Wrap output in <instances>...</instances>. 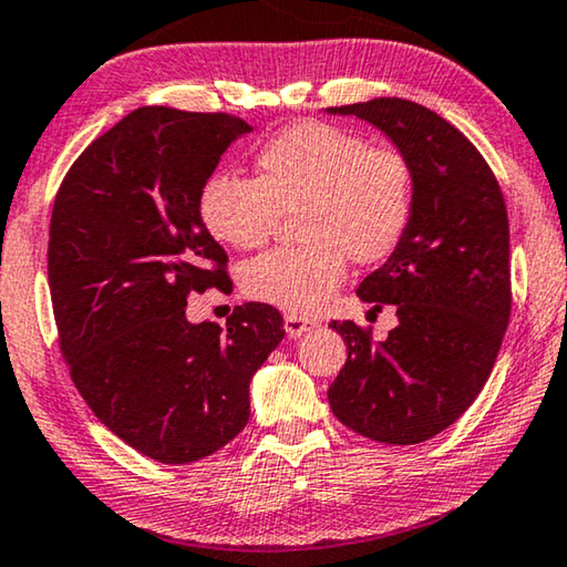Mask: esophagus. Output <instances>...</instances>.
Returning a JSON list of instances; mask_svg holds the SVG:
<instances>
[{"instance_id":"1","label":"esophagus","mask_w":567,"mask_h":567,"mask_svg":"<svg viewBox=\"0 0 567 567\" xmlns=\"http://www.w3.org/2000/svg\"><path fill=\"white\" fill-rule=\"evenodd\" d=\"M284 327H286V333H289V339H299V337H303L306 331L317 329L319 321L296 317V313H286V317H284Z\"/></svg>"}]
</instances>
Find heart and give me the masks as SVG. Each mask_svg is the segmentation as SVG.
Segmentation results:
<instances>
[{"label":"heart","instance_id":"1","mask_svg":"<svg viewBox=\"0 0 567 567\" xmlns=\"http://www.w3.org/2000/svg\"><path fill=\"white\" fill-rule=\"evenodd\" d=\"M296 209L306 244L256 256L240 281L250 299L311 317L344 284L349 256L374 266L404 244L416 210L412 157L354 130L296 123L258 147L256 178L213 173L198 193L203 226L234 248L264 246Z\"/></svg>","mask_w":567,"mask_h":567}]
</instances>
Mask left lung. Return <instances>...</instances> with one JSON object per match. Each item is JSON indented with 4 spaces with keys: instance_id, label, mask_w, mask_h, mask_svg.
Instances as JSON below:
<instances>
[{
    "instance_id": "1",
    "label": "left lung",
    "mask_w": 567,
    "mask_h": 567,
    "mask_svg": "<svg viewBox=\"0 0 567 567\" xmlns=\"http://www.w3.org/2000/svg\"><path fill=\"white\" fill-rule=\"evenodd\" d=\"M329 113L384 130L416 171L410 234L357 289L374 311L392 303L399 323L374 341L371 327L331 321L349 359L329 404L361 437L420 444L470 410L503 344L513 309L505 196L477 147L420 102L377 97Z\"/></svg>"
}]
</instances>
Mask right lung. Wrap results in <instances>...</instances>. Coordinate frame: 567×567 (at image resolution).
I'll use <instances>...</instances> for the list:
<instances>
[{
	"label": "right lung",
	"mask_w": 567,
	"mask_h": 567,
	"mask_svg": "<svg viewBox=\"0 0 567 567\" xmlns=\"http://www.w3.org/2000/svg\"><path fill=\"white\" fill-rule=\"evenodd\" d=\"M244 117L137 107L62 178L48 276L60 351L97 420L145 457L188 465L236 437L248 384L284 339L268 303L220 329L190 323V293H230L228 256L198 213L200 185Z\"/></svg>",
	"instance_id": "add662e5"
}]
</instances>
